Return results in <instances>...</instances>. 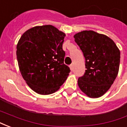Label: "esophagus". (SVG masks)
<instances>
[{"label":"esophagus","instance_id":"esophagus-1","mask_svg":"<svg viewBox=\"0 0 127 127\" xmlns=\"http://www.w3.org/2000/svg\"><path fill=\"white\" fill-rule=\"evenodd\" d=\"M69 66V68H70V69L71 70V71H73V64H70Z\"/></svg>","mask_w":127,"mask_h":127}]
</instances>
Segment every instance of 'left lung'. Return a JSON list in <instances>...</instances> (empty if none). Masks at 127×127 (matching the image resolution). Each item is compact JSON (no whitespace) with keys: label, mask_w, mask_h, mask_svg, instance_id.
Wrapping results in <instances>:
<instances>
[{"label":"left lung","mask_w":127,"mask_h":127,"mask_svg":"<svg viewBox=\"0 0 127 127\" xmlns=\"http://www.w3.org/2000/svg\"><path fill=\"white\" fill-rule=\"evenodd\" d=\"M86 60V72L79 77L80 90L91 98H98L109 90L119 71L120 52L114 41L93 31L74 35Z\"/></svg>","instance_id":"1"}]
</instances>
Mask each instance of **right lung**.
I'll return each instance as SVG.
<instances>
[{
	"label": "right lung",
	"instance_id": "1",
	"mask_svg": "<svg viewBox=\"0 0 127 127\" xmlns=\"http://www.w3.org/2000/svg\"><path fill=\"white\" fill-rule=\"evenodd\" d=\"M65 35L52 25L38 26L26 31L18 41L19 69L26 84L36 93H55L71 71L64 64Z\"/></svg>",
	"mask_w": 127,
	"mask_h": 127
}]
</instances>
